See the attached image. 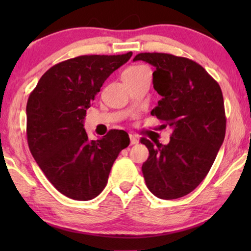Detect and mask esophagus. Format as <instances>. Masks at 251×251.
<instances>
[{
  "instance_id": "1",
  "label": "esophagus",
  "mask_w": 251,
  "mask_h": 251,
  "mask_svg": "<svg viewBox=\"0 0 251 251\" xmlns=\"http://www.w3.org/2000/svg\"><path fill=\"white\" fill-rule=\"evenodd\" d=\"M130 138V145H135V144L138 143V138L135 135H129Z\"/></svg>"
}]
</instances>
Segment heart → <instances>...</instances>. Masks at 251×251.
I'll list each match as a JSON object with an SVG mask.
<instances>
[{
  "label": "heart",
  "mask_w": 251,
  "mask_h": 251,
  "mask_svg": "<svg viewBox=\"0 0 251 251\" xmlns=\"http://www.w3.org/2000/svg\"><path fill=\"white\" fill-rule=\"evenodd\" d=\"M144 70H146V68L144 66H131V67L126 68V70L123 72L122 76H132V75L138 74Z\"/></svg>",
  "instance_id": "1"
}]
</instances>
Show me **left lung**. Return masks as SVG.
<instances>
[{
  "label": "left lung",
  "instance_id": "1",
  "mask_svg": "<svg viewBox=\"0 0 251 251\" xmlns=\"http://www.w3.org/2000/svg\"><path fill=\"white\" fill-rule=\"evenodd\" d=\"M133 60L155 67L153 87L161 96L151 112L173 129L167 145L142 138L150 156L142 167L149 190L173 200L197 188L214 163L225 138L221 87L201 65L169 53H139Z\"/></svg>",
  "mask_w": 251,
  "mask_h": 251
}]
</instances>
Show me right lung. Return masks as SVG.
Returning <instances> with one entry per match:
<instances>
[{
    "label": "right lung",
    "instance_id": "obj_1",
    "mask_svg": "<svg viewBox=\"0 0 251 251\" xmlns=\"http://www.w3.org/2000/svg\"><path fill=\"white\" fill-rule=\"evenodd\" d=\"M131 56L91 54L61 61L30 92L26 106L30 153L65 197L88 201L100 194L119 153L129 145L128 133L115 129L89 140L83 121L106 78Z\"/></svg>",
    "mask_w": 251,
    "mask_h": 251
}]
</instances>
